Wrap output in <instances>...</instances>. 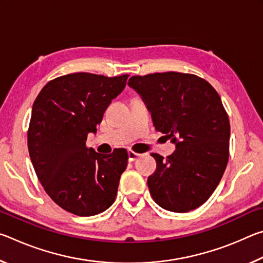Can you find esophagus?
<instances>
[{
  "instance_id": "1",
  "label": "esophagus",
  "mask_w": 263,
  "mask_h": 263,
  "mask_svg": "<svg viewBox=\"0 0 263 263\" xmlns=\"http://www.w3.org/2000/svg\"><path fill=\"white\" fill-rule=\"evenodd\" d=\"M127 155H128V161H135V160L139 157L140 154H138V153H136V152H133V151H128V153H127Z\"/></svg>"
}]
</instances>
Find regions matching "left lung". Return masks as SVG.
<instances>
[{
    "mask_svg": "<svg viewBox=\"0 0 263 263\" xmlns=\"http://www.w3.org/2000/svg\"><path fill=\"white\" fill-rule=\"evenodd\" d=\"M128 86L140 95L155 130L175 144L148 176L149 193L164 210L188 212L205 203L229 161L230 122L218 92L194 74L177 72L132 77Z\"/></svg>",
    "mask_w": 263,
    "mask_h": 263,
    "instance_id": "8db88e82",
    "label": "left lung"
}]
</instances>
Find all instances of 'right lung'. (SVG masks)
Instances as JSON below:
<instances>
[{
    "mask_svg": "<svg viewBox=\"0 0 263 263\" xmlns=\"http://www.w3.org/2000/svg\"><path fill=\"white\" fill-rule=\"evenodd\" d=\"M128 75L74 73L57 78L35 99L28 132L31 162L47 195L77 216L105 211L115 202L127 151L100 154L86 146Z\"/></svg>",
    "mask_w": 263,
    "mask_h": 263,
    "instance_id": "add662e5",
    "label": "right lung"
}]
</instances>
